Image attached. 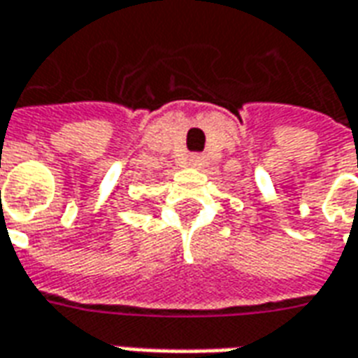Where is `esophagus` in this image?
Wrapping results in <instances>:
<instances>
[{
  "mask_svg": "<svg viewBox=\"0 0 358 358\" xmlns=\"http://www.w3.org/2000/svg\"><path fill=\"white\" fill-rule=\"evenodd\" d=\"M189 164H192L194 169H201L203 159L199 155H192V157H189Z\"/></svg>",
  "mask_w": 358,
  "mask_h": 358,
  "instance_id": "esophagus-1",
  "label": "esophagus"
}]
</instances>
